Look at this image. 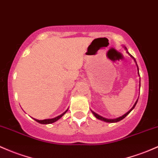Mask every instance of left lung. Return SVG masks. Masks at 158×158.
<instances>
[{"instance_id":"1","label":"left lung","mask_w":158,"mask_h":158,"mask_svg":"<svg viewBox=\"0 0 158 158\" xmlns=\"http://www.w3.org/2000/svg\"><path fill=\"white\" fill-rule=\"evenodd\" d=\"M124 49L126 50V52H127V53L128 54V55H130V56L131 57V58H133V60H134L135 61V63H136V67H137V70H138V75L139 76V67H138V65H137V64H136V59H135L134 58H133V57L132 56V55H131V54H130L129 52H128V51H127V48L126 47H124ZM139 82H140V81H139ZM139 88H140V84H139ZM137 101H138V99L137 100H136V103H134V105H133V106L132 107V108L131 109V110H130L129 111H128V112H127V113H125L124 114V115H123L122 116H121V117H118V118H104V117H103V116H101V115H98V113H96V112H94V111H92L91 110V112H92V114L94 115L95 116V117L97 118L98 119H99V120H101V121H105V122H108V123H115V122H118V121H121V120H122L123 118H124L126 117V116H127L128 114L130 113V112H131V111H132L133 109H134V107L136 106V103H137Z\"/></svg>"}]
</instances>
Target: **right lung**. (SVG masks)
<instances>
[{"instance_id":"1","label":"right lung","mask_w":158,"mask_h":158,"mask_svg":"<svg viewBox=\"0 0 158 158\" xmlns=\"http://www.w3.org/2000/svg\"><path fill=\"white\" fill-rule=\"evenodd\" d=\"M67 110H66L64 112H63V113L61 114V115H60L57 116V117H55V118H53L44 119V120H38V119L34 118H33V119H34V120H35L36 121H37V122H38V123H40V124H52V123H54V122H55V121H58V119H60V118H61L62 116H63L64 115V114L66 113V112H67Z\"/></svg>"}]
</instances>
